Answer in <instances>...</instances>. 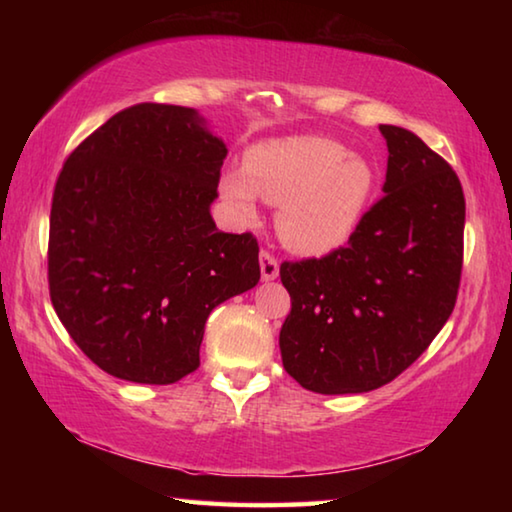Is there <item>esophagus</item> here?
<instances>
[{"label": "esophagus", "mask_w": 512, "mask_h": 512, "mask_svg": "<svg viewBox=\"0 0 512 512\" xmlns=\"http://www.w3.org/2000/svg\"><path fill=\"white\" fill-rule=\"evenodd\" d=\"M259 268H262V280L271 282L280 273V262H277V257L273 253H268V250H262L259 253Z\"/></svg>", "instance_id": "obj_1"}]
</instances>
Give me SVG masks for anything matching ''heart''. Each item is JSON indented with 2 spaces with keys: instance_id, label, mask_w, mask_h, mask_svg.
Masks as SVG:
<instances>
[{
  "instance_id": "heart-1",
  "label": "heart",
  "mask_w": 512,
  "mask_h": 512,
  "mask_svg": "<svg viewBox=\"0 0 512 512\" xmlns=\"http://www.w3.org/2000/svg\"><path fill=\"white\" fill-rule=\"evenodd\" d=\"M377 171L327 137L300 135L255 146L246 169L225 171L221 194L232 210L253 216L259 196L277 207V235L300 255L343 248L366 219Z\"/></svg>"
}]
</instances>
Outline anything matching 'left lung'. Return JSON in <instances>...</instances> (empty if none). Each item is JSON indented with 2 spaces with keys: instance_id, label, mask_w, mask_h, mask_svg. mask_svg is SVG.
Here are the masks:
<instances>
[{
  "instance_id": "8db88e82",
  "label": "left lung",
  "mask_w": 512,
  "mask_h": 512,
  "mask_svg": "<svg viewBox=\"0 0 512 512\" xmlns=\"http://www.w3.org/2000/svg\"><path fill=\"white\" fill-rule=\"evenodd\" d=\"M379 131L388 146L384 196L348 246L280 266L291 296L280 329L284 370L320 395L368 393L402 375L452 316L461 284V180L418 135Z\"/></svg>"
}]
</instances>
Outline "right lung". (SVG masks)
Returning a JSON list of instances; mask_svg holds the SVG:
<instances>
[{
  "mask_svg": "<svg viewBox=\"0 0 512 512\" xmlns=\"http://www.w3.org/2000/svg\"><path fill=\"white\" fill-rule=\"evenodd\" d=\"M228 149L194 108L137 103L69 153L49 219V296L108 375L176 384L205 320L259 282L257 239L219 232L210 205Z\"/></svg>",
  "mask_w": 512,
  "mask_h": 512,
  "instance_id": "add662e5",
  "label": "right lung"
}]
</instances>
